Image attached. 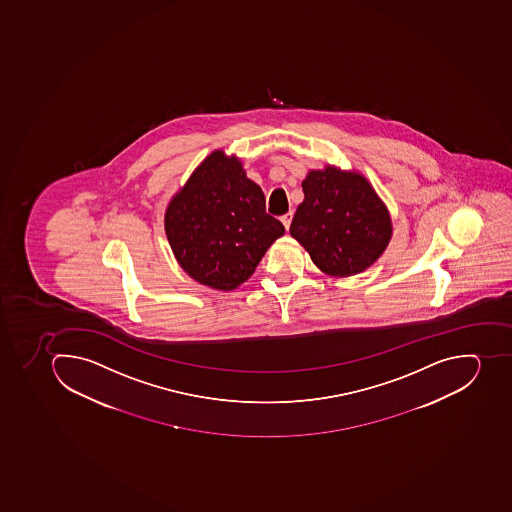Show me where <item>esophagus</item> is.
Segmentation results:
<instances>
[{
    "mask_svg": "<svg viewBox=\"0 0 512 512\" xmlns=\"http://www.w3.org/2000/svg\"><path fill=\"white\" fill-rule=\"evenodd\" d=\"M292 221V212L286 213V215L281 216V223L284 224V228L289 229Z\"/></svg>",
    "mask_w": 512,
    "mask_h": 512,
    "instance_id": "1",
    "label": "esophagus"
}]
</instances>
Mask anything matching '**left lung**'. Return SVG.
<instances>
[{
    "label": "left lung",
    "instance_id": "8db88e82",
    "mask_svg": "<svg viewBox=\"0 0 512 512\" xmlns=\"http://www.w3.org/2000/svg\"><path fill=\"white\" fill-rule=\"evenodd\" d=\"M302 191L289 231L321 271L357 275L385 252L391 218L364 176L328 166L310 171Z\"/></svg>",
    "mask_w": 512,
    "mask_h": 512
}]
</instances>
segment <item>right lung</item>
<instances>
[{"mask_svg": "<svg viewBox=\"0 0 512 512\" xmlns=\"http://www.w3.org/2000/svg\"><path fill=\"white\" fill-rule=\"evenodd\" d=\"M165 229L182 270L220 291L247 281L284 234L283 223L265 212L260 186L245 176L241 161L221 150L205 158L174 195Z\"/></svg>", "mask_w": 512, "mask_h": 512, "instance_id": "add662e5", "label": "right lung"}]
</instances>
